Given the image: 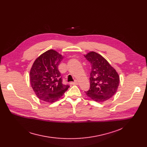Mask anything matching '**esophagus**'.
Segmentation results:
<instances>
[{"label": "esophagus", "mask_w": 147, "mask_h": 147, "mask_svg": "<svg viewBox=\"0 0 147 147\" xmlns=\"http://www.w3.org/2000/svg\"><path fill=\"white\" fill-rule=\"evenodd\" d=\"M70 84H71V85H77L78 84V82L77 81H75L74 82H71Z\"/></svg>", "instance_id": "34e87169"}]
</instances>
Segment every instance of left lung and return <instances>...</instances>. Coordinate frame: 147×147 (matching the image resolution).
<instances>
[{
  "label": "left lung",
  "mask_w": 147,
  "mask_h": 147,
  "mask_svg": "<svg viewBox=\"0 0 147 147\" xmlns=\"http://www.w3.org/2000/svg\"><path fill=\"white\" fill-rule=\"evenodd\" d=\"M84 56L91 65L90 88L86 92V95L98 102L109 99L115 94L119 85L118 73L100 55L90 52Z\"/></svg>",
  "instance_id": "8db88e82"
}]
</instances>
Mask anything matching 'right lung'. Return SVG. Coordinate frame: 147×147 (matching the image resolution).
I'll return each instance as SVG.
<instances>
[{
    "label": "right lung",
    "instance_id": "right-lung-1",
    "mask_svg": "<svg viewBox=\"0 0 147 147\" xmlns=\"http://www.w3.org/2000/svg\"><path fill=\"white\" fill-rule=\"evenodd\" d=\"M63 56L51 49L40 55L30 72L31 87L38 98L46 102L57 101L69 88L62 83L58 66Z\"/></svg>",
    "mask_w": 147,
    "mask_h": 147
}]
</instances>
